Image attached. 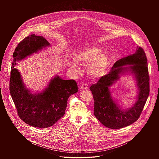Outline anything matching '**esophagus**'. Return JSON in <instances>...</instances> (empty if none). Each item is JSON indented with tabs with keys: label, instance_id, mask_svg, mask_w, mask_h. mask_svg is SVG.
<instances>
[{
	"label": "esophagus",
	"instance_id": "1",
	"mask_svg": "<svg viewBox=\"0 0 159 159\" xmlns=\"http://www.w3.org/2000/svg\"><path fill=\"white\" fill-rule=\"evenodd\" d=\"M81 89L82 90H85V89H88V85L86 84V83H83L82 85H81Z\"/></svg>",
	"mask_w": 159,
	"mask_h": 159
}]
</instances>
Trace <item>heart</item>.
Listing matches in <instances>:
<instances>
[{"label":"heart","mask_w":159,"mask_h":159,"mask_svg":"<svg viewBox=\"0 0 159 159\" xmlns=\"http://www.w3.org/2000/svg\"><path fill=\"white\" fill-rule=\"evenodd\" d=\"M75 60L80 64H88V73L93 77H100L104 75L107 68L108 57L107 53L101 52L98 46H92L82 49L76 52ZM70 67L77 70L74 63H70Z\"/></svg>","instance_id":"heart-1"}]
</instances>
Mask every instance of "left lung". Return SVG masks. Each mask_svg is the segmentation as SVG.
<instances>
[{"mask_svg":"<svg viewBox=\"0 0 159 159\" xmlns=\"http://www.w3.org/2000/svg\"><path fill=\"white\" fill-rule=\"evenodd\" d=\"M128 68H121L125 65ZM130 72L136 77L139 89L137 100L134 105L123 110L111 96L109 88L120 74ZM150 77L147 58L144 49L138 47L134 54L117 61L110 72L101 77L98 82L92 84L90 90L94 99L93 114L103 125L108 128L120 129L132 124L139 117L150 92Z\"/></svg>","mask_w":159,"mask_h":159,"instance_id":"obj_1","label":"left lung"}]
</instances>
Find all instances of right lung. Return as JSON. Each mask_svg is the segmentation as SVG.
I'll return each mask as SVG.
<instances>
[{
    "instance_id": "1",
    "label": "right lung",
    "mask_w": 159,
    "mask_h": 159,
    "mask_svg": "<svg viewBox=\"0 0 159 159\" xmlns=\"http://www.w3.org/2000/svg\"><path fill=\"white\" fill-rule=\"evenodd\" d=\"M50 45L45 38L31 34L21 40L13 53L9 91L17 113L25 123L38 128H46L54 125L64 115L68 97L78 92L75 80H63L56 76L43 92L33 94L27 89L18 70L16 61Z\"/></svg>"
}]
</instances>
